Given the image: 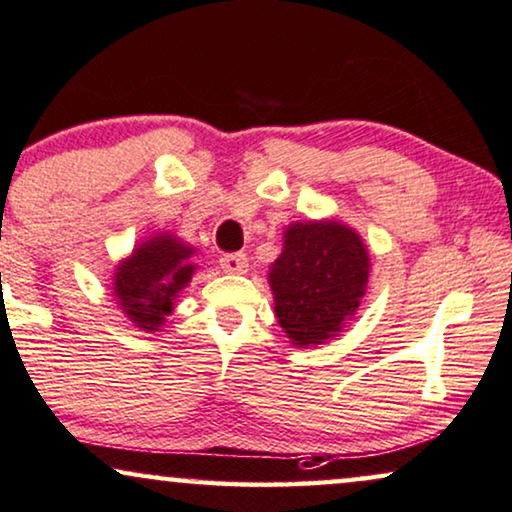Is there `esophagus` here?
I'll return each instance as SVG.
<instances>
[{"label": "esophagus", "instance_id": "esophagus-1", "mask_svg": "<svg viewBox=\"0 0 512 512\" xmlns=\"http://www.w3.org/2000/svg\"><path fill=\"white\" fill-rule=\"evenodd\" d=\"M222 271L227 274H245L248 271V257L243 252H231V255H224L220 260Z\"/></svg>", "mask_w": 512, "mask_h": 512}]
</instances>
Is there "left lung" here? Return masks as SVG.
Returning a JSON list of instances; mask_svg holds the SVG:
<instances>
[{
    "label": "left lung",
    "instance_id": "1",
    "mask_svg": "<svg viewBox=\"0 0 512 512\" xmlns=\"http://www.w3.org/2000/svg\"><path fill=\"white\" fill-rule=\"evenodd\" d=\"M370 276L363 238L337 220L295 222L271 264L276 318L295 346H316L342 332L358 311Z\"/></svg>",
    "mask_w": 512,
    "mask_h": 512
}]
</instances>
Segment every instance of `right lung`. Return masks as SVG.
<instances>
[{"mask_svg": "<svg viewBox=\"0 0 512 512\" xmlns=\"http://www.w3.org/2000/svg\"><path fill=\"white\" fill-rule=\"evenodd\" d=\"M194 252L192 245L173 234H156L142 241L131 257L119 264L114 274V297L135 327L156 332L163 325L177 295L192 281Z\"/></svg>", "mask_w": 512, "mask_h": 512, "instance_id": "add662e5", "label": "right lung"}]
</instances>
